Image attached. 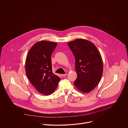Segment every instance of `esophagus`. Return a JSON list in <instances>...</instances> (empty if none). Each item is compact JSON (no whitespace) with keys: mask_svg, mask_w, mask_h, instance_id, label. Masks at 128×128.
Returning <instances> with one entry per match:
<instances>
[{"mask_svg":"<svg viewBox=\"0 0 128 128\" xmlns=\"http://www.w3.org/2000/svg\"><path fill=\"white\" fill-rule=\"evenodd\" d=\"M68 75V74L67 73H66V74H62L61 75L62 76V77H64V76H66V75Z\"/></svg>","mask_w":128,"mask_h":128,"instance_id":"1","label":"esophagus"}]
</instances>
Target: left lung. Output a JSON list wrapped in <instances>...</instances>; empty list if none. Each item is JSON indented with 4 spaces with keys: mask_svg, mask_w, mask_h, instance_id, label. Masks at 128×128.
Returning <instances> with one entry per match:
<instances>
[{
    "mask_svg": "<svg viewBox=\"0 0 128 128\" xmlns=\"http://www.w3.org/2000/svg\"><path fill=\"white\" fill-rule=\"evenodd\" d=\"M75 58L77 77L74 85L80 91L89 92L100 83L103 72L100 54L91 42L77 39L68 43Z\"/></svg>",
    "mask_w": 128,
    "mask_h": 128,
    "instance_id": "8db88e82",
    "label": "left lung"
}]
</instances>
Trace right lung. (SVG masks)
I'll return each instance as SVG.
<instances>
[{
	"label": "right lung",
	"instance_id": "add662e5",
	"mask_svg": "<svg viewBox=\"0 0 128 128\" xmlns=\"http://www.w3.org/2000/svg\"><path fill=\"white\" fill-rule=\"evenodd\" d=\"M56 45L54 42H37L26 58L25 68L28 79L38 91L46 96L53 93L60 81V78L52 72L51 59Z\"/></svg>",
	"mask_w": 128,
	"mask_h": 128
}]
</instances>
